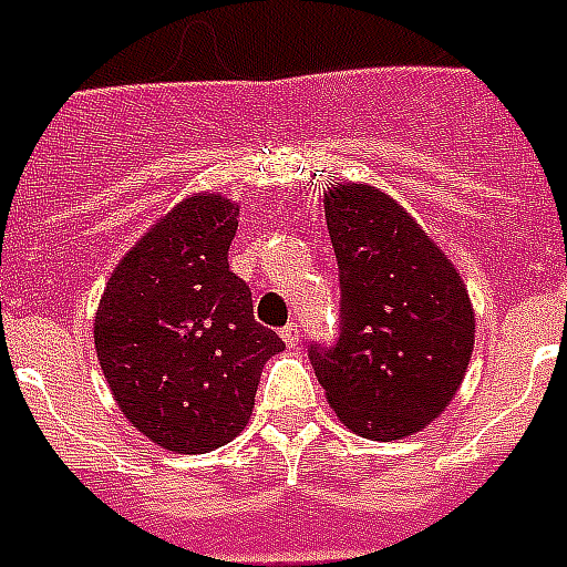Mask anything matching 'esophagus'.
I'll list each match as a JSON object with an SVG mask.
<instances>
[{"instance_id":"esophagus-1","label":"esophagus","mask_w":567,"mask_h":567,"mask_svg":"<svg viewBox=\"0 0 567 567\" xmlns=\"http://www.w3.org/2000/svg\"><path fill=\"white\" fill-rule=\"evenodd\" d=\"M282 341L293 350V347L300 344V327H293V323H288V327L282 329Z\"/></svg>"}]
</instances>
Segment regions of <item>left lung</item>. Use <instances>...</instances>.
Instances as JSON below:
<instances>
[{
  "label": "left lung",
  "instance_id": "obj_1",
  "mask_svg": "<svg viewBox=\"0 0 567 567\" xmlns=\"http://www.w3.org/2000/svg\"><path fill=\"white\" fill-rule=\"evenodd\" d=\"M341 282V332L311 344L315 377L347 430L396 441L435 421L474 353V309L456 267L403 205L371 185L323 196Z\"/></svg>",
  "mask_w": 567,
  "mask_h": 567
}]
</instances>
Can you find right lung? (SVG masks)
<instances>
[{
	"label": "right lung",
	"instance_id": "add662e5",
	"mask_svg": "<svg viewBox=\"0 0 567 567\" xmlns=\"http://www.w3.org/2000/svg\"><path fill=\"white\" fill-rule=\"evenodd\" d=\"M238 208L182 199L114 267L93 344L120 412L173 453H208L247 426L261 368L282 338L252 318L229 270Z\"/></svg>",
	"mask_w": 567,
	"mask_h": 567
}]
</instances>
